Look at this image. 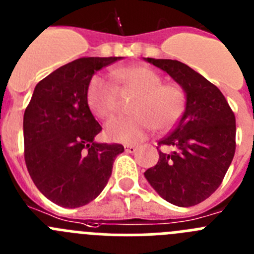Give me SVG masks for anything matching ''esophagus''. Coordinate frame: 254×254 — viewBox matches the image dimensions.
Segmentation results:
<instances>
[{"mask_svg":"<svg viewBox=\"0 0 254 254\" xmlns=\"http://www.w3.org/2000/svg\"><path fill=\"white\" fill-rule=\"evenodd\" d=\"M125 151L126 152L128 153H133L137 151V146H133V145H126L125 146Z\"/></svg>","mask_w":254,"mask_h":254,"instance_id":"esophagus-1","label":"esophagus"}]
</instances>
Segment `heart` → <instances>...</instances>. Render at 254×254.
I'll list each match as a JSON object with an SVG mask.
<instances>
[{"label":"heart","instance_id":"b5f03b06","mask_svg":"<svg viewBox=\"0 0 254 254\" xmlns=\"http://www.w3.org/2000/svg\"><path fill=\"white\" fill-rule=\"evenodd\" d=\"M120 90L134 93L129 117L113 118L106 125V136L112 141L136 143L153 128L166 131L183 116L186 94L175 83H162V76L145 65H129L112 70ZM87 102L93 115L108 120L117 109V93L111 81L94 75L87 88Z\"/></svg>","mask_w":254,"mask_h":254}]
</instances>
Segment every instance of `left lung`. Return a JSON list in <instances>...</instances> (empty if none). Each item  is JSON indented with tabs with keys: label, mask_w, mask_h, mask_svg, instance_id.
<instances>
[{
	"label": "left lung",
	"mask_w": 254,
	"mask_h": 254,
	"mask_svg": "<svg viewBox=\"0 0 254 254\" xmlns=\"http://www.w3.org/2000/svg\"><path fill=\"white\" fill-rule=\"evenodd\" d=\"M146 60L184 88L186 107L173 131L157 143L169 151H160L159 162L146 170L145 176L169 203L196 205L219 188L233 160L236 116L218 87L186 64Z\"/></svg>",
	"instance_id": "left-lung-1"
}]
</instances>
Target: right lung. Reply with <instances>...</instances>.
<instances>
[{"instance_id":"obj_1","label":"right lung","mask_w":254,"mask_h":254,"mask_svg":"<svg viewBox=\"0 0 254 254\" xmlns=\"http://www.w3.org/2000/svg\"><path fill=\"white\" fill-rule=\"evenodd\" d=\"M120 57L79 58L35 87L24 115L25 162L36 188L64 208L98 196L108 183L120 143H95L102 127L90 112L87 88L95 71Z\"/></svg>"}]
</instances>
